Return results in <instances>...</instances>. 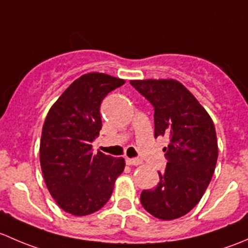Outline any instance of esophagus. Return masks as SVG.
<instances>
[{"label": "esophagus", "instance_id": "1", "mask_svg": "<svg viewBox=\"0 0 248 248\" xmlns=\"http://www.w3.org/2000/svg\"><path fill=\"white\" fill-rule=\"evenodd\" d=\"M126 163L128 166H140L142 164V161L139 158H126Z\"/></svg>", "mask_w": 248, "mask_h": 248}]
</instances>
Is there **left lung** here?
Returning <instances> with one entry per match:
<instances>
[{"mask_svg":"<svg viewBox=\"0 0 248 248\" xmlns=\"http://www.w3.org/2000/svg\"><path fill=\"white\" fill-rule=\"evenodd\" d=\"M131 85L154 107L155 138L167 136V166L155 188L144 189L140 202L164 221L191 211L206 191L218 157L211 117L196 97L176 80H132Z\"/></svg>","mask_w":248,"mask_h":248,"instance_id":"8db88e82","label":"left lung"}]
</instances>
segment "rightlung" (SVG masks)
<instances>
[{
	"instance_id": "add662e5",
	"label": "right lung",
	"mask_w": 248,
	"mask_h": 248,
	"mask_svg": "<svg viewBox=\"0 0 248 248\" xmlns=\"http://www.w3.org/2000/svg\"><path fill=\"white\" fill-rule=\"evenodd\" d=\"M124 80L103 73L77 79L49 110L41 139V167L47 189L74 216L98 211L108 202L124 159L91 151L102 129L101 103Z\"/></svg>"
}]
</instances>
